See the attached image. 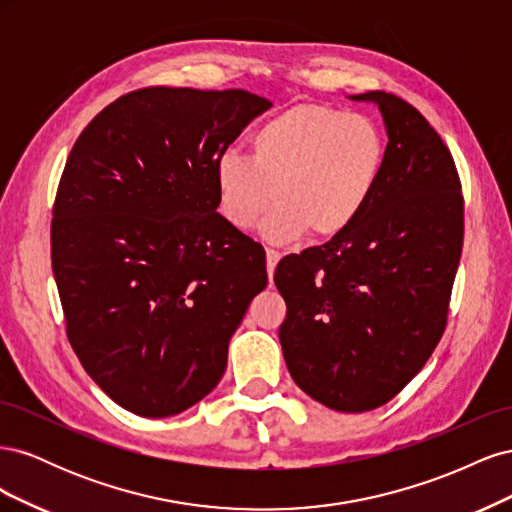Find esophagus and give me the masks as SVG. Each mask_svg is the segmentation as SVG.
I'll use <instances>...</instances> for the list:
<instances>
[{
	"label": "esophagus",
	"instance_id": "esophagus-1",
	"mask_svg": "<svg viewBox=\"0 0 512 512\" xmlns=\"http://www.w3.org/2000/svg\"><path fill=\"white\" fill-rule=\"evenodd\" d=\"M280 258H282V252L273 250V247H267V273H269V280L273 277L275 267H277V262H280Z\"/></svg>",
	"mask_w": 512,
	"mask_h": 512
}]
</instances>
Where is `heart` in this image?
Returning <instances> with one entry per match:
<instances>
[{
    "mask_svg": "<svg viewBox=\"0 0 512 512\" xmlns=\"http://www.w3.org/2000/svg\"><path fill=\"white\" fill-rule=\"evenodd\" d=\"M386 143L374 119L333 106L297 104L252 132L250 158L226 151L213 168L218 207L239 230L252 228L273 194L262 237L288 243L312 230L344 232L367 207L384 173Z\"/></svg>",
    "mask_w": 512,
    "mask_h": 512,
    "instance_id": "b5f03b06",
    "label": "heart"
}]
</instances>
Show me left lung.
<instances>
[{"mask_svg":"<svg viewBox=\"0 0 512 512\" xmlns=\"http://www.w3.org/2000/svg\"><path fill=\"white\" fill-rule=\"evenodd\" d=\"M386 162L363 213L329 243L275 269L288 314L280 344L292 380L337 412L384 406L423 369L446 327L463 245L451 151L414 106L384 91Z\"/></svg>","mask_w":512,"mask_h":512,"instance_id":"8db88e82","label":"left lung"}]
</instances>
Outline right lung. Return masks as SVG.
I'll return each mask as SVG.
<instances>
[{"label":"right lung","mask_w":512,"mask_h":512,"mask_svg":"<svg viewBox=\"0 0 512 512\" xmlns=\"http://www.w3.org/2000/svg\"><path fill=\"white\" fill-rule=\"evenodd\" d=\"M269 106L243 89L149 87L108 104L70 151L51 224L68 339L132 414L207 397L267 286L262 245L215 211L213 168Z\"/></svg>","instance_id":"add662e5"}]
</instances>
